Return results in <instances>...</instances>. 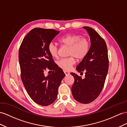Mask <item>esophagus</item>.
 I'll use <instances>...</instances> for the list:
<instances>
[{
  "instance_id": "esophagus-1",
  "label": "esophagus",
  "mask_w": 127,
  "mask_h": 127,
  "mask_svg": "<svg viewBox=\"0 0 127 127\" xmlns=\"http://www.w3.org/2000/svg\"><path fill=\"white\" fill-rule=\"evenodd\" d=\"M64 72L66 76L69 75V74H70V72H68V71H64Z\"/></svg>"
}]
</instances>
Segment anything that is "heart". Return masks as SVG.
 Listing matches in <instances>:
<instances>
[{"label": "heart", "mask_w": 127, "mask_h": 127, "mask_svg": "<svg viewBox=\"0 0 127 127\" xmlns=\"http://www.w3.org/2000/svg\"><path fill=\"white\" fill-rule=\"evenodd\" d=\"M58 41L62 45L69 47L67 54L70 56L61 59L57 62V65L64 70H70L76 62L75 57L78 60H82L86 56L89 50V40L78 35L68 34L60 37ZM48 51L52 57L57 58L58 48L55 44H49Z\"/></svg>", "instance_id": "heart-1"}]
</instances>
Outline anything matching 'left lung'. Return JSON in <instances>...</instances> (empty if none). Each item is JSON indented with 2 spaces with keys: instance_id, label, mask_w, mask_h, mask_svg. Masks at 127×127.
<instances>
[{
  "instance_id": "obj_1",
  "label": "left lung",
  "mask_w": 127,
  "mask_h": 127,
  "mask_svg": "<svg viewBox=\"0 0 127 127\" xmlns=\"http://www.w3.org/2000/svg\"><path fill=\"white\" fill-rule=\"evenodd\" d=\"M90 37L88 53L76 67L78 72H85V78L71 72L74 82L71 88L72 95L78 102L89 103L99 95L108 72L109 61L105 40L93 28L83 27Z\"/></svg>"
}]
</instances>
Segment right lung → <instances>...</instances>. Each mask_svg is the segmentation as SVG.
<instances>
[{
	"label": "right lung",
	"mask_w": 127,
	"mask_h": 127,
	"mask_svg": "<svg viewBox=\"0 0 127 127\" xmlns=\"http://www.w3.org/2000/svg\"><path fill=\"white\" fill-rule=\"evenodd\" d=\"M59 31L35 28L24 37L19 51L21 78L31 99L38 105L47 106L56 99L58 89L65 76L54 63L48 46ZM52 73L45 76L46 68Z\"/></svg>",
	"instance_id": "add662e5"
}]
</instances>
